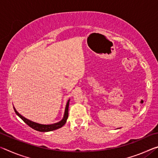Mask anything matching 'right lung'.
I'll return each instance as SVG.
<instances>
[{
	"instance_id": "right-lung-1",
	"label": "right lung",
	"mask_w": 158,
	"mask_h": 158,
	"mask_svg": "<svg viewBox=\"0 0 158 158\" xmlns=\"http://www.w3.org/2000/svg\"><path fill=\"white\" fill-rule=\"evenodd\" d=\"M69 102V100L68 101V102H67L65 113H64V116L63 118V119L59 122L56 123H53V124H50V125L40 124V123H37L31 121H30V120L26 118L23 117V116H21L20 114H19L15 107H14V109H15L16 114H17L19 117L21 118L23 121V122H24L25 123L27 124L28 126H30L31 128H33V129H34V130L39 131V132H50V131H53V130H57V129H58V128H60L61 127H63V125L65 124L67 119H68V118Z\"/></svg>"
}]
</instances>
